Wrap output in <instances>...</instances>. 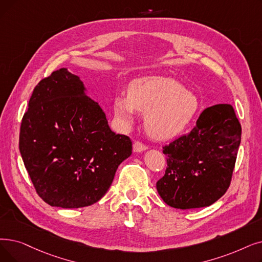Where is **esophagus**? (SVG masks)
Masks as SVG:
<instances>
[{
    "mask_svg": "<svg viewBox=\"0 0 262 262\" xmlns=\"http://www.w3.org/2000/svg\"><path fill=\"white\" fill-rule=\"evenodd\" d=\"M133 150H134V152H136V153H139V152H143V151L147 150V146H146L145 144H143L142 142L136 141V142H134V144H133Z\"/></svg>",
    "mask_w": 262,
    "mask_h": 262,
    "instance_id": "esophagus-1",
    "label": "esophagus"
}]
</instances>
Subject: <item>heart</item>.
I'll return each mask as SVG.
<instances>
[{
  "label": "heart",
  "mask_w": 262,
  "mask_h": 262,
  "mask_svg": "<svg viewBox=\"0 0 262 262\" xmlns=\"http://www.w3.org/2000/svg\"><path fill=\"white\" fill-rule=\"evenodd\" d=\"M197 96L174 79L144 77L134 80L128 94L113 99V112L124 127L135 122L137 111L145 113V128L152 138L166 140L183 132L198 110Z\"/></svg>",
  "instance_id": "heart-1"
}]
</instances>
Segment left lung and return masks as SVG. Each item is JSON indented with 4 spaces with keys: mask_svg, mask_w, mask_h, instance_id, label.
<instances>
[{
    "mask_svg": "<svg viewBox=\"0 0 262 262\" xmlns=\"http://www.w3.org/2000/svg\"><path fill=\"white\" fill-rule=\"evenodd\" d=\"M241 124L231 105L204 109L188 135L163 147L165 176L157 181L159 196L181 209L209 207L230 185L241 143Z\"/></svg>",
    "mask_w": 262,
    "mask_h": 262,
    "instance_id": "obj_1",
    "label": "left lung"
}]
</instances>
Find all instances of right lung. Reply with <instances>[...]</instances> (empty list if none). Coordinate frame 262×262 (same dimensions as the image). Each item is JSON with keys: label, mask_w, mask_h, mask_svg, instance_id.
<instances>
[{"label": "right lung", "mask_w": 262, "mask_h": 262, "mask_svg": "<svg viewBox=\"0 0 262 262\" xmlns=\"http://www.w3.org/2000/svg\"><path fill=\"white\" fill-rule=\"evenodd\" d=\"M19 150L38 196L51 207L77 209L104 197L132 141L111 130L80 78L60 68L34 89Z\"/></svg>", "instance_id": "1"}]
</instances>
